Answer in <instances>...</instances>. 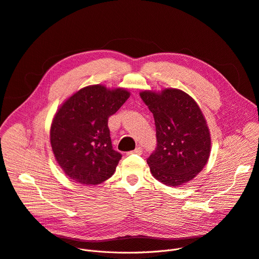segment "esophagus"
I'll return each instance as SVG.
<instances>
[{"instance_id":"1","label":"esophagus","mask_w":259,"mask_h":259,"mask_svg":"<svg viewBox=\"0 0 259 259\" xmlns=\"http://www.w3.org/2000/svg\"><path fill=\"white\" fill-rule=\"evenodd\" d=\"M142 154L143 153V149H142V147H138V148H136L134 150H132V151H129L127 154L129 155V154Z\"/></svg>"}]
</instances>
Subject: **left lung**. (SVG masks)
<instances>
[{
    "mask_svg": "<svg viewBox=\"0 0 259 259\" xmlns=\"http://www.w3.org/2000/svg\"><path fill=\"white\" fill-rule=\"evenodd\" d=\"M154 117L157 146L147 163L152 176L167 186H180L203 169L210 154V133L195 99L182 90L140 93Z\"/></svg>",
    "mask_w": 259,
    "mask_h": 259,
    "instance_id": "8db88e82",
    "label": "left lung"
}]
</instances>
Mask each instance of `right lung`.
I'll return each instance as SVG.
<instances>
[{"label":"right lung","mask_w":259,"mask_h":259,"mask_svg":"<svg viewBox=\"0 0 259 259\" xmlns=\"http://www.w3.org/2000/svg\"><path fill=\"white\" fill-rule=\"evenodd\" d=\"M123 88L88 85L59 107L50 139L56 161L73 182L98 185L114 174L121 154L112 148L108 118L125 104Z\"/></svg>","instance_id":"1"}]
</instances>
